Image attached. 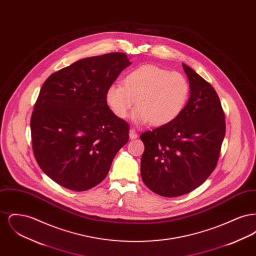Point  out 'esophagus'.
I'll use <instances>...</instances> for the list:
<instances>
[{
  "instance_id": "esophagus-1",
  "label": "esophagus",
  "mask_w": 256,
  "mask_h": 256,
  "mask_svg": "<svg viewBox=\"0 0 256 256\" xmlns=\"http://www.w3.org/2000/svg\"><path fill=\"white\" fill-rule=\"evenodd\" d=\"M137 137H138V134H137V132H136L135 130H134V128H132V130H130V138L134 140V139H136Z\"/></svg>"
}]
</instances>
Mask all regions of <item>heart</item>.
<instances>
[{
  "mask_svg": "<svg viewBox=\"0 0 256 256\" xmlns=\"http://www.w3.org/2000/svg\"><path fill=\"white\" fill-rule=\"evenodd\" d=\"M190 86L183 74L168 71L156 65H143L128 74L122 84H113L106 90L110 110L126 118L136 102L132 119L163 126L182 112L189 98Z\"/></svg>",
  "mask_w": 256,
  "mask_h": 256,
  "instance_id": "heart-1",
  "label": "heart"
}]
</instances>
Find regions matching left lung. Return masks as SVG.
Instances as JSON below:
<instances>
[{"label": "left lung", "mask_w": 256, "mask_h": 256, "mask_svg": "<svg viewBox=\"0 0 256 256\" xmlns=\"http://www.w3.org/2000/svg\"><path fill=\"white\" fill-rule=\"evenodd\" d=\"M190 98L174 121L140 135L145 145L141 176L158 195H185L202 185L216 168L226 134L224 113L215 89L182 64Z\"/></svg>", "instance_id": "obj_1"}]
</instances>
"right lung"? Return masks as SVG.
<instances>
[{
  "label": "right lung",
  "mask_w": 256,
  "mask_h": 256,
  "mask_svg": "<svg viewBox=\"0 0 256 256\" xmlns=\"http://www.w3.org/2000/svg\"><path fill=\"white\" fill-rule=\"evenodd\" d=\"M132 62L111 52L74 62L52 74L30 118L34 158L54 182L86 191L102 182L130 138L128 124L106 102V90Z\"/></svg>",
  "instance_id": "1"
}]
</instances>
